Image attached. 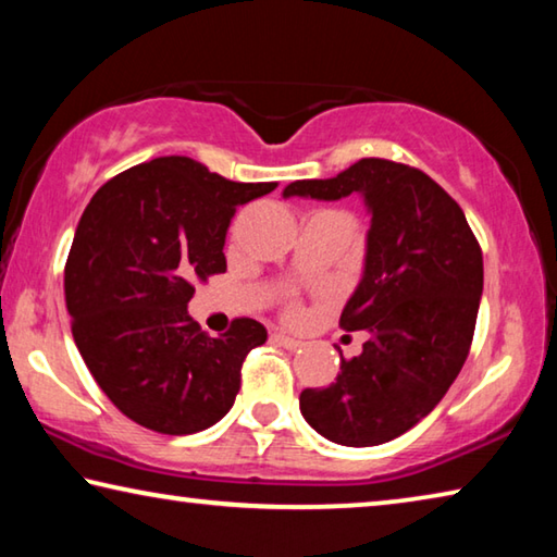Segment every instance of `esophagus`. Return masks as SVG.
<instances>
[{
  "instance_id": "esophagus-1",
  "label": "esophagus",
  "mask_w": 557,
  "mask_h": 557,
  "mask_svg": "<svg viewBox=\"0 0 557 557\" xmlns=\"http://www.w3.org/2000/svg\"><path fill=\"white\" fill-rule=\"evenodd\" d=\"M270 338H272V344L287 348V351H297V348H301V344H305V342H299V338H295V336H287V334H280V332L270 334Z\"/></svg>"
}]
</instances>
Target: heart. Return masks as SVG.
Instances as JSON below:
<instances>
[{"label": "heart", "instance_id": "obj_1", "mask_svg": "<svg viewBox=\"0 0 557 557\" xmlns=\"http://www.w3.org/2000/svg\"><path fill=\"white\" fill-rule=\"evenodd\" d=\"M287 314H289V317H295V314H297V307H289V309H287Z\"/></svg>", "mask_w": 557, "mask_h": 557}]
</instances>
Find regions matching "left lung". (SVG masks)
I'll return each instance as SVG.
<instances>
[{"label":"left lung","mask_w":557,"mask_h":557,"mask_svg":"<svg viewBox=\"0 0 557 557\" xmlns=\"http://www.w3.org/2000/svg\"><path fill=\"white\" fill-rule=\"evenodd\" d=\"M363 196L371 211L363 280L338 326L371 334L342 358L326 388L299 410L319 435L346 447L400 437L435 410L474 338L484 260L459 203L420 169L369 157L334 178H301L282 196L336 201Z\"/></svg>","instance_id":"left-lung-1"}]
</instances>
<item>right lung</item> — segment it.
Listing matches in <instances>:
<instances>
[{
    "instance_id": "right-lung-1",
    "label": "right lung",
    "mask_w": 557,
    "mask_h": 557,
    "mask_svg": "<svg viewBox=\"0 0 557 557\" xmlns=\"http://www.w3.org/2000/svg\"><path fill=\"white\" fill-rule=\"evenodd\" d=\"M275 188L159 157L112 176L83 211L63 277L71 332L102 393L137 425L194 435L233 408L265 326L240 317L213 338L186 305L196 280L225 272L238 206Z\"/></svg>"
}]
</instances>
